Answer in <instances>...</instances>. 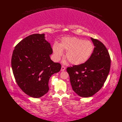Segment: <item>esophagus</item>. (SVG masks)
Returning <instances> with one entry per match:
<instances>
[{
  "mask_svg": "<svg viewBox=\"0 0 122 122\" xmlns=\"http://www.w3.org/2000/svg\"><path fill=\"white\" fill-rule=\"evenodd\" d=\"M66 70V67L64 66H62L61 69V71H63Z\"/></svg>",
  "mask_w": 122,
  "mask_h": 122,
  "instance_id": "34e87169",
  "label": "esophagus"
}]
</instances>
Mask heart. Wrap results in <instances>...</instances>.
Instances as JSON below:
<instances>
[{"instance_id":"obj_1","label":"heart","mask_w":122,"mask_h":122,"mask_svg":"<svg viewBox=\"0 0 122 122\" xmlns=\"http://www.w3.org/2000/svg\"><path fill=\"white\" fill-rule=\"evenodd\" d=\"M91 41L76 37H65L62 39L60 46L55 43L53 51L56 60L61 58L63 50L66 51V57L71 63L79 65L85 63L91 56L94 51Z\"/></svg>"}]
</instances>
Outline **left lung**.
Segmentation results:
<instances>
[{
	"instance_id": "obj_1",
	"label": "left lung",
	"mask_w": 122,
	"mask_h": 122,
	"mask_svg": "<svg viewBox=\"0 0 122 122\" xmlns=\"http://www.w3.org/2000/svg\"><path fill=\"white\" fill-rule=\"evenodd\" d=\"M94 49L89 59L79 65L68 67L72 89L80 97H92L104 85L109 73L111 58L105 46L97 39L91 38Z\"/></svg>"
}]
</instances>
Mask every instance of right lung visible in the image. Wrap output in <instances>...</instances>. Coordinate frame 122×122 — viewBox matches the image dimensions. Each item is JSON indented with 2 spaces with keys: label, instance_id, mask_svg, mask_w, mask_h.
Instances as JSON below:
<instances>
[{
  "label": "right lung",
  "instance_id": "1",
  "mask_svg": "<svg viewBox=\"0 0 122 122\" xmlns=\"http://www.w3.org/2000/svg\"><path fill=\"white\" fill-rule=\"evenodd\" d=\"M45 36L37 33L24 39L15 46L11 58L13 74L18 86L35 98L48 92L49 79L61 68L60 64L51 60L52 49Z\"/></svg>",
  "mask_w": 122,
  "mask_h": 122
}]
</instances>
